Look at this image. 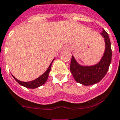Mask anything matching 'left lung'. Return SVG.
I'll return each instance as SVG.
<instances>
[{
	"label": "left lung",
	"mask_w": 120,
	"mask_h": 120,
	"mask_svg": "<svg viewBox=\"0 0 120 120\" xmlns=\"http://www.w3.org/2000/svg\"><path fill=\"white\" fill-rule=\"evenodd\" d=\"M100 34L105 41V50L101 59L93 66H83L72 55L70 70L76 82L85 86L98 83L106 75L112 61L111 43L109 34L103 29Z\"/></svg>",
	"instance_id": "8db88e82"
}]
</instances>
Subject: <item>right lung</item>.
<instances>
[{
	"instance_id": "right-lung-1",
	"label": "right lung",
	"mask_w": 120,
	"mask_h": 120,
	"mask_svg": "<svg viewBox=\"0 0 120 120\" xmlns=\"http://www.w3.org/2000/svg\"><path fill=\"white\" fill-rule=\"evenodd\" d=\"M54 60V59H53V61H51V64H49V67L47 69L45 72L43 73L41 75H40V77H38L37 79H36L35 80H32V81H30V82H22V81H20V80H18L17 79H16L15 77H14L12 75V77H13L14 79L16 81V82L18 83L21 86L24 87H26L27 88H30V89H35L37 88H38L39 86L43 85V84H45L46 83V82L47 81V79L48 78V76H49V73L51 71V65L53 64V61Z\"/></svg>"
}]
</instances>
